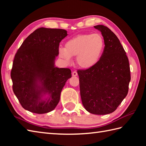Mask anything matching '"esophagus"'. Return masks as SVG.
<instances>
[{
    "label": "esophagus",
    "instance_id": "1",
    "mask_svg": "<svg viewBox=\"0 0 146 146\" xmlns=\"http://www.w3.org/2000/svg\"><path fill=\"white\" fill-rule=\"evenodd\" d=\"M77 75H78V73H77V72L76 71H73V73H72V75L73 76H77Z\"/></svg>",
    "mask_w": 146,
    "mask_h": 146
}]
</instances>
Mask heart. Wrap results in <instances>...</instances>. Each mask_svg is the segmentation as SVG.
I'll return each instance as SVG.
<instances>
[{
    "instance_id": "b5f03b06",
    "label": "heart",
    "mask_w": 146,
    "mask_h": 146,
    "mask_svg": "<svg viewBox=\"0 0 146 146\" xmlns=\"http://www.w3.org/2000/svg\"><path fill=\"white\" fill-rule=\"evenodd\" d=\"M104 48V39L100 34H85L68 40L65 48L59 49V55L68 63L71 61V57L76 56L78 66L89 69L98 63Z\"/></svg>"
}]
</instances>
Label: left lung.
<instances>
[{
	"mask_svg": "<svg viewBox=\"0 0 146 146\" xmlns=\"http://www.w3.org/2000/svg\"><path fill=\"white\" fill-rule=\"evenodd\" d=\"M104 37L105 48L95 66L77 71L83 105L96 115L112 113L128 94L129 59L117 36L104 25L94 26Z\"/></svg>",
	"mask_w": 146,
	"mask_h": 146,
	"instance_id": "1",
	"label": "left lung"
}]
</instances>
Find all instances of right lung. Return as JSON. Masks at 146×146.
I'll use <instances>...</instances> for the list:
<instances>
[{
	"label": "right lung",
	"mask_w": 146,
	"mask_h": 146,
	"mask_svg": "<svg viewBox=\"0 0 146 146\" xmlns=\"http://www.w3.org/2000/svg\"><path fill=\"white\" fill-rule=\"evenodd\" d=\"M62 29L40 27L24 40L15 54L11 76L12 89L24 109L35 113L54 110L61 92L71 77L69 68L54 66L59 46L67 36ZM48 99L43 100V94Z\"/></svg>",
	"instance_id": "1"
}]
</instances>
